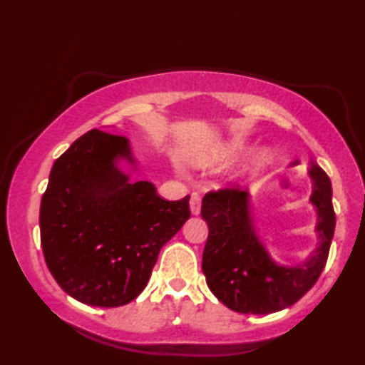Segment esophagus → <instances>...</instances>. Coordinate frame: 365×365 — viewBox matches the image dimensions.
<instances>
[{"label": "esophagus", "mask_w": 365, "mask_h": 365, "mask_svg": "<svg viewBox=\"0 0 365 365\" xmlns=\"http://www.w3.org/2000/svg\"><path fill=\"white\" fill-rule=\"evenodd\" d=\"M189 207H191V214L197 216L201 212V196L197 192L191 194V201H189Z\"/></svg>", "instance_id": "esophagus-1"}]
</instances>
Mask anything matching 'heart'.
Segmentation results:
<instances>
[{
  "instance_id": "1",
  "label": "heart",
  "mask_w": 365,
  "mask_h": 365,
  "mask_svg": "<svg viewBox=\"0 0 365 365\" xmlns=\"http://www.w3.org/2000/svg\"><path fill=\"white\" fill-rule=\"evenodd\" d=\"M251 141L244 138H232L227 141L216 143L202 151H199L194 158V161L202 168H226L234 161H237L244 153L251 148ZM269 161H271V153L267 149H257L252 154L251 161H249V168L252 169H262L266 168Z\"/></svg>"
}]
</instances>
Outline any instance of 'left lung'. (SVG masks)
Segmentation results:
<instances>
[{"mask_svg":"<svg viewBox=\"0 0 365 365\" xmlns=\"http://www.w3.org/2000/svg\"><path fill=\"white\" fill-rule=\"evenodd\" d=\"M299 161L289 164L297 166ZM317 214V246L304 262L279 264L254 226L251 196L241 189H221L202 199L201 216L209 226L202 272L211 292L231 311L271 314L296 304L317 282L326 266L336 227L331 179L316 163L309 164Z\"/></svg>","mask_w":365,"mask_h":365,"instance_id":"left-lung-1","label":"left lung"}]
</instances>
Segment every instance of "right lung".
<instances>
[{"label": "right lung", "instance_id": "1", "mask_svg": "<svg viewBox=\"0 0 365 365\" xmlns=\"http://www.w3.org/2000/svg\"><path fill=\"white\" fill-rule=\"evenodd\" d=\"M138 164L129 139L91 129L49 173L39 209L44 259L59 287L88 306L136 299L161 247L191 216L189 196L164 201L153 182L133 181Z\"/></svg>", "mask_w": 365, "mask_h": 365}]
</instances>
